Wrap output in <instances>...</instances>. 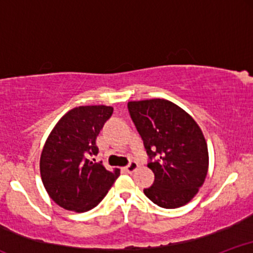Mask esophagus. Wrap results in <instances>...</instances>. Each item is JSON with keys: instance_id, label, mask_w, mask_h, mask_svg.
<instances>
[{"instance_id": "34e87169", "label": "esophagus", "mask_w": 253, "mask_h": 253, "mask_svg": "<svg viewBox=\"0 0 253 253\" xmlns=\"http://www.w3.org/2000/svg\"><path fill=\"white\" fill-rule=\"evenodd\" d=\"M136 168H138V163H136V162H134V161H130L129 163L124 168V169H125V171H126V172L132 173L136 170Z\"/></svg>"}]
</instances>
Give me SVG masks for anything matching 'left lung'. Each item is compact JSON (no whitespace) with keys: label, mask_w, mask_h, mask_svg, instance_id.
I'll list each match as a JSON object with an SVG mask.
<instances>
[{"label":"left lung","mask_w":253,"mask_h":253,"mask_svg":"<svg viewBox=\"0 0 253 253\" xmlns=\"http://www.w3.org/2000/svg\"><path fill=\"white\" fill-rule=\"evenodd\" d=\"M127 107L155 173L144 194L159 207L184 206L207 176L208 149L201 128L187 112L163 98L130 101Z\"/></svg>","instance_id":"left-lung-1"}]
</instances>
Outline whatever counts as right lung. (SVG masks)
<instances>
[{
    "label": "right lung",
    "mask_w": 253,
    "mask_h": 253,
    "mask_svg": "<svg viewBox=\"0 0 253 253\" xmlns=\"http://www.w3.org/2000/svg\"><path fill=\"white\" fill-rule=\"evenodd\" d=\"M108 106H82L58 121L40 157V175L48 195L64 210L88 211L102 201L120 175L95 163L96 138L112 117Z\"/></svg>",
    "instance_id": "add662e5"
}]
</instances>
